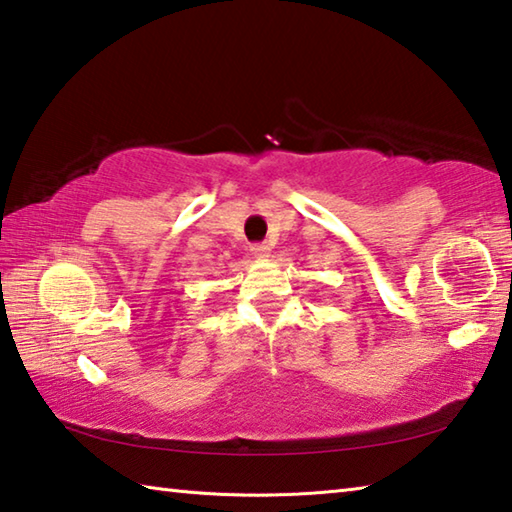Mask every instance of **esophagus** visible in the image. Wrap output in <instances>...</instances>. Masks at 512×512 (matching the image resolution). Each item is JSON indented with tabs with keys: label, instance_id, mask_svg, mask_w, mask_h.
<instances>
[{
	"label": "esophagus",
	"instance_id": "34e87169",
	"mask_svg": "<svg viewBox=\"0 0 512 512\" xmlns=\"http://www.w3.org/2000/svg\"><path fill=\"white\" fill-rule=\"evenodd\" d=\"M250 250H253L255 257H268V250H271V248H268L266 244H257V246H253Z\"/></svg>",
	"mask_w": 512,
	"mask_h": 512
}]
</instances>
